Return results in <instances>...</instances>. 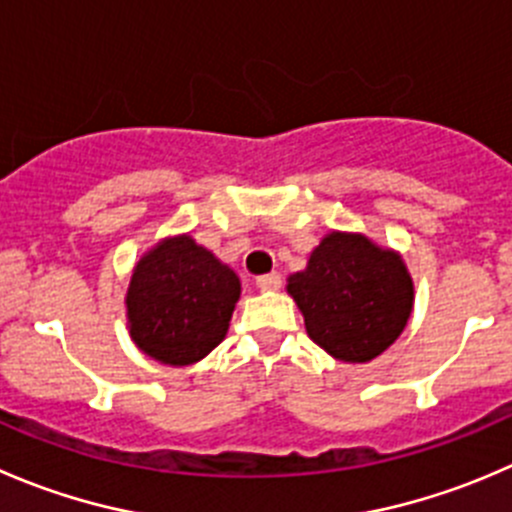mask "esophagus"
Returning a JSON list of instances; mask_svg holds the SVG:
<instances>
[{"instance_id": "esophagus-1", "label": "esophagus", "mask_w": 512, "mask_h": 512, "mask_svg": "<svg viewBox=\"0 0 512 512\" xmlns=\"http://www.w3.org/2000/svg\"><path fill=\"white\" fill-rule=\"evenodd\" d=\"M280 285H282L280 272H270V275L257 277V287H260V290H280Z\"/></svg>"}]
</instances>
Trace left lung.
Here are the masks:
<instances>
[{
  "label": "left lung",
  "instance_id": "left-lung-1",
  "mask_svg": "<svg viewBox=\"0 0 512 512\" xmlns=\"http://www.w3.org/2000/svg\"><path fill=\"white\" fill-rule=\"evenodd\" d=\"M312 342L345 362L388 350L413 310V280L400 255L362 235L332 232L312 250L307 270L287 280Z\"/></svg>",
  "mask_w": 512,
  "mask_h": 512
}]
</instances>
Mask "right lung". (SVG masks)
Returning <instances> with one entry per match:
<instances>
[{
	"label": "right lung",
	"instance_id": "right-lung-1",
	"mask_svg": "<svg viewBox=\"0 0 512 512\" xmlns=\"http://www.w3.org/2000/svg\"><path fill=\"white\" fill-rule=\"evenodd\" d=\"M240 280L190 235L147 252L127 292L130 335L165 365H192L225 337Z\"/></svg>",
	"mask_w": 512,
	"mask_h": 512
}]
</instances>
